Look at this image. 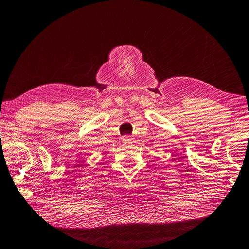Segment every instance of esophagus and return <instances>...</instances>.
Masks as SVG:
<instances>
[{
  "instance_id": "34e87169",
  "label": "esophagus",
  "mask_w": 249,
  "mask_h": 249,
  "mask_svg": "<svg viewBox=\"0 0 249 249\" xmlns=\"http://www.w3.org/2000/svg\"><path fill=\"white\" fill-rule=\"evenodd\" d=\"M122 140H123L124 142H129V141L131 140V137L129 136V135H125V136H124V137L122 138Z\"/></svg>"
}]
</instances>
